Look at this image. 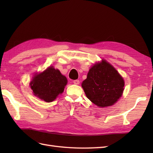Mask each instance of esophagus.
Listing matches in <instances>:
<instances>
[{"mask_svg": "<svg viewBox=\"0 0 153 153\" xmlns=\"http://www.w3.org/2000/svg\"><path fill=\"white\" fill-rule=\"evenodd\" d=\"M73 83L75 84V85H79V80L78 79H76V80H74Z\"/></svg>", "mask_w": 153, "mask_h": 153, "instance_id": "1", "label": "esophagus"}]
</instances>
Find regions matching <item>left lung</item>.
Wrapping results in <instances>:
<instances>
[{"label":"left lung","mask_w":153,"mask_h":153,"mask_svg":"<svg viewBox=\"0 0 153 153\" xmlns=\"http://www.w3.org/2000/svg\"><path fill=\"white\" fill-rule=\"evenodd\" d=\"M124 80L114 66L102 60L90 68L82 86L91 101L99 107L114 105L122 97Z\"/></svg>","instance_id":"obj_1"}]
</instances>
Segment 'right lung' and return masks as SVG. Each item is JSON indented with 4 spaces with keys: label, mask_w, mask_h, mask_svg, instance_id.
Wrapping results in <instances>:
<instances>
[{
    "label": "right lung",
    "mask_w": 153,
    "mask_h": 153,
    "mask_svg": "<svg viewBox=\"0 0 153 153\" xmlns=\"http://www.w3.org/2000/svg\"><path fill=\"white\" fill-rule=\"evenodd\" d=\"M67 83V78L59 70L50 66L43 72L35 74L30 85L35 96L51 102L63 93Z\"/></svg>",
    "instance_id": "obj_1"
}]
</instances>
